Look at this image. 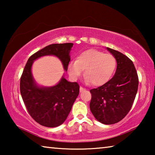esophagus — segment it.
<instances>
[{"mask_svg": "<svg viewBox=\"0 0 155 155\" xmlns=\"http://www.w3.org/2000/svg\"><path fill=\"white\" fill-rule=\"evenodd\" d=\"M85 89L83 88V87H81H81H80V91H81V92H82V91H85Z\"/></svg>", "mask_w": 155, "mask_h": 155, "instance_id": "34e87169", "label": "esophagus"}]
</instances>
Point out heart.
<instances>
[{
  "mask_svg": "<svg viewBox=\"0 0 155 155\" xmlns=\"http://www.w3.org/2000/svg\"><path fill=\"white\" fill-rule=\"evenodd\" d=\"M117 65L115 57L96 49L84 51L68 64V70L73 79H77L85 69V80L94 85H101L112 77Z\"/></svg>",
  "mask_w": 155,
  "mask_h": 155,
  "instance_id": "obj_1",
  "label": "heart"
}]
</instances>
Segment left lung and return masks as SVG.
<instances>
[{"instance_id":"left-lung-1","label":"left lung","mask_w":155,"mask_h":155,"mask_svg":"<svg viewBox=\"0 0 155 155\" xmlns=\"http://www.w3.org/2000/svg\"><path fill=\"white\" fill-rule=\"evenodd\" d=\"M117 61L115 74L109 81L90 90V110L95 118L104 124L122 120L132 107L139 78L133 61L125 54L107 48Z\"/></svg>"}]
</instances>
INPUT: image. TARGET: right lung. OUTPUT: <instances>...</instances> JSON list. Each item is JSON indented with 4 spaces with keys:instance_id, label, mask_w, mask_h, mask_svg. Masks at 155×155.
<instances>
[{
    "instance_id": "right-lung-1",
    "label": "right lung",
    "mask_w": 155,
    "mask_h": 155,
    "mask_svg": "<svg viewBox=\"0 0 155 155\" xmlns=\"http://www.w3.org/2000/svg\"><path fill=\"white\" fill-rule=\"evenodd\" d=\"M72 46V43L52 44L36 52L28 59L20 77V94L27 111L36 122L44 127H56L64 122L79 94V85L63 77L54 87H39L33 81L31 66L36 59L52 54L60 59L64 70H67Z\"/></svg>"
}]
</instances>
